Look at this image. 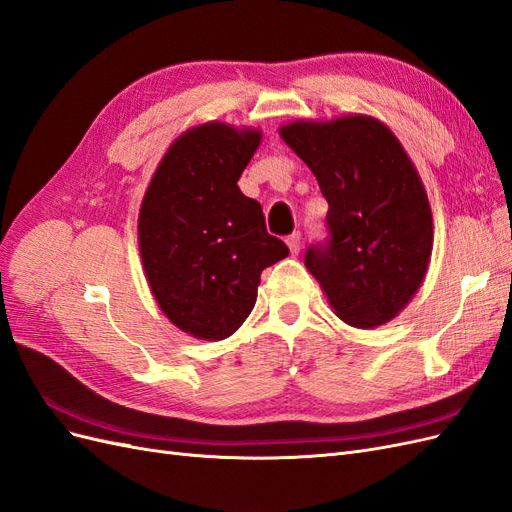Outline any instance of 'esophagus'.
<instances>
[{
    "instance_id": "esophagus-1",
    "label": "esophagus",
    "mask_w": 512,
    "mask_h": 512,
    "mask_svg": "<svg viewBox=\"0 0 512 512\" xmlns=\"http://www.w3.org/2000/svg\"><path fill=\"white\" fill-rule=\"evenodd\" d=\"M286 245L292 256H297L301 252V232H292V235L286 239Z\"/></svg>"
}]
</instances>
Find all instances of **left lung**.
<instances>
[{"label": "left lung", "instance_id": "1", "mask_svg": "<svg viewBox=\"0 0 512 512\" xmlns=\"http://www.w3.org/2000/svg\"><path fill=\"white\" fill-rule=\"evenodd\" d=\"M327 198V243L309 247L312 273L337 318L374 329L421 288L433 220L418 170L389 126L369 115L297 119L277 130Z\"/></svg>", "mask_w": 512, "mask_h": 512}]
</instances>
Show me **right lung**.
I'll list each match as a JSON object with an SVG mask.
<instances>
[{"instance_id": "1", "label": "right lung", "mask_w": 512, "mask_h": 512, "mask_svg": "<svg viewBox=\"0 0 512 512\" xmlns=\"http://www.w3.org/2000/svg\"><path fill=\"white\" fill-rule=\"evenodd\" d=\"M262 141L256 128L207 121L162 156L138 211V250L153 299L177 329L220 342L250 316L260 273L288 256L239 177Z\"/></svg>"}]
</instances>
